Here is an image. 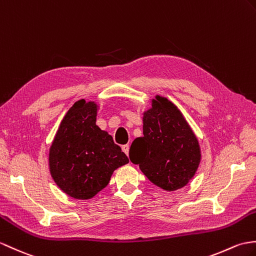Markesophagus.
I'll use <instances>...</instances> for the list:
<instances>
[{
	"label": "esophagus",
	"instance_id": "1",
	"mask_svg": "<svg viewBox=\"0 0 256 256\" xmlns=\"http://www.w3.org/2000/svg\"><path fill=\"white\" fill-rule=\"evenodd\" d=\"M122 150H123V152L126 154V155H128V150H130V146L126 144V145H123L122 146Z\"/></svg>",
	"mask_w": 256,
	"mask_h": 256
}]
</instances>
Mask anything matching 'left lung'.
Segmentation results:
<instances>
[{"mask_svg":"<svg viewBox=\"0 0 256 256\" xmlns=\"http://www.w3.org/2000/svg\"><path fill=\"white\" fill-rule=\"evenodd\" d=\"M142 134L130 148V162L166 191L186 186L198 168L200 150L181 111L167 98L156 96L144 112Z\"/></svg>","mask_w":256,"mask_h":256,"instance_id":"1","label":"left lung"}]
</instances>
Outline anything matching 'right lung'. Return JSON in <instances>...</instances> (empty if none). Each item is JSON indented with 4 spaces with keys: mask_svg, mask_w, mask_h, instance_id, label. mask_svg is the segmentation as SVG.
Wrapping results in <instances>:
<instances>
[{
    "mask_svg": "<svg viewBox=\"0 0 256 256\" xmlns=\"http://www.w3.org/2000/svg\"><path fill=\"white\" fill-rule=\"evenodd\" d=\"M97 104L76 101L60 124L49 152L50 174L70 198L88 200L104 188L114 171L128 162L112 136L96 126Z\"/></svg>",
    "mask_w": 256,
    "mask_h": 256,
    "instance_id": "right-lung-1",
    "label": "right lung"
}]
</instances>
